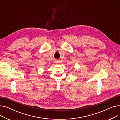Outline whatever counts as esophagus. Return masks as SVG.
Here are the masks:
<instances>
[{"mask_svg": "<svg viewBox=\"0 0 120 120\" xmlns=\"http://www.w3.org/2000/svg\"><path fill=\"white\" fill-rule=\"evenodd\" d=\"M55 63H59V61H57V60H56V61H55Z\"/></svg>", "mask_w": 120, "mask_h": 120, "instance_id": "34e87169", "label": "esophagus"}]
</instances>
